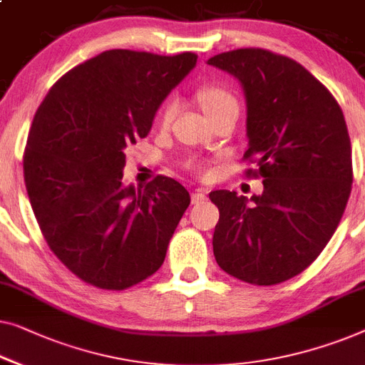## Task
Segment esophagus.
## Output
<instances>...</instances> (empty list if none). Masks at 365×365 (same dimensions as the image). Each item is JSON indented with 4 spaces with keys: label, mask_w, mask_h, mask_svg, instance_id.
Instances as JSON below:
<instances>
[{
    "label": "esophagus",
    "mask_w": 365,
    "mask_h": 365,
    "mask_svg": "<svg viewBox=\"0 0 365 365\" xmlns=\"http://www.w3.org/2000/svg\"><path fill=\"white\" fill-rule=\"evenodd\" d=\"M205 199H207V195H205L202 191H200V189H197V191H194L191 194V202L192 204H200V202H204Z\"/></svg>",
    "instance_id": "esophagus-1"
}]
</instances>
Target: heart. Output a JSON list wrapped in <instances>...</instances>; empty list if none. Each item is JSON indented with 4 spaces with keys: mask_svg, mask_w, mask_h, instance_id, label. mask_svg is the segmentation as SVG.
Listing matches in <instances>:
<instances>
[{
    "mask_svg": "<svg viewBox=\"0 0 365 365\" xmlns=\"http://www.w3.org/2000/svg\"><path fill=\"white\" fill-rule=\"evenodd\" d=\"M197 100L207 117L220 112V110H224L227 107H237V100L234 95L227 91V88L215 86V83H207V86L200 87L197 91ZM174 113H176V102H174L173 98H170L165 105H163L160 117H158L160 125L161 126L170 125Z\"/></svg>",
    "mask_w": 365,
    "mask_h": 365,
    "instance_id": "obj_1",
    "label": "heart"
}]
</instances>
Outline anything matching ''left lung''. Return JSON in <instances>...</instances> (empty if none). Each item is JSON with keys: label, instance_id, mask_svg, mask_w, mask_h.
<instances>
[{"label": "left lung", "instance_id": "obj_1", "mask_svg": "<svg viewBox=\"0 0 365 365\" xmlns=\"http://www.w3.org/2000/svg\"><path fill=\"white\" fill-rule=\"evenodd\" d=\"M239 78L247 100L244 160L263 178V192L212 191L219 207L214 255L225 273L277 284L313 263L344 214L352 186V150L332 93L289 57L248 47L207 61Z\"/></svg>", "mask_w": 365, "mask_h": 365}]
</instances>
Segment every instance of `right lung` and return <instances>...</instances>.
Masks as SVG:
<instances>
[{
  "label": "right lung",
  "mask_w": 365,
  "mask_h": 365,
  "mask_svg": "<svg viewBox=\"0 0 365 365\" xmlns=\"http://www.w3.org/2000/svg\"><path fill=\"white\" fill-rule=\"evenodd\" d=\"M197 56L112 49L64 73L31 125L23 168L31 207L54 255L102 289H126L163 265L187 209L173 178L123 186L125 148L150 133Z\"/></svg>",
  "instance_id": "add662e5"
}]
</instances>
